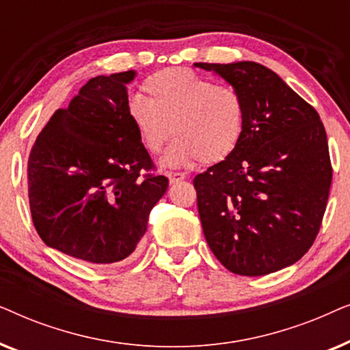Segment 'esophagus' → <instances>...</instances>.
Listing matches in <instances>:
<instances>
[{"label": "esophagus", "instance_id": "esophagus-1", "mask_svg": "<svg viewBox=\"0 0 350 350\" xmlns=\"http://www.w3.org/2000/svg\"><path fill=\"white\" fill-rule=\"evenodd\" d=\"M167 176H169L170 183H178V181L186 178V175L181 172H167Z\"/></svg>", "mask_w": 350, "mask_h": 350}]
</instances>
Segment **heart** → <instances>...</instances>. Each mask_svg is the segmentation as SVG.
<instances>
[{"mask_svg": "<svg viewBox=\"0 0 350 350\" xmlns=\"http://www.w3.org/2000/svg\"><path fill=\"white\" fill-rule=\"evenodd\" d=\"M143 97H131L127 118L138 142L150 154H159L174 135L164 164L194 161L217 164L228 159L245 132V100L236 88L215 84L188 68H167L151 75Z\"/></svg>", "mask_w": 350, "mask_h": 350, "instance_id": "heart-1", "label": "heart"}]
</instances>
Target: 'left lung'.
I'll list each match as a JSON object with an SVG mask.
<instances>
[{
    "instance_id": "8db88e82",
    "label": "left lung",
    "mask_w": 350,
    "mask_h": 350,
    "mask_svg": "<svg viewBox=\"0 0 350 350\" xmlns=\"http://www.w3.org/2000/svg\"><path fill=\"white\" fill-rule=\"evenodd\" d=\"M194 65L236 88L247 111L237 150L194 178L205 241L234 274L291 266L312 247L332 186L319 113L255 62Z\"/></svg>"
}]
</instances>
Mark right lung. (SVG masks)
Here are the masks:
<instances>
[{"mask_svg":"<svg viewBox=\"0 0 350 350\" xmlns=\"http://www.w3.org/2000/svg\"><path fill=\"white\" fill-rule=\"evenodd\" d=\"M135 71L97 76L57 109L28 157L33 224L46 245L94 265L135 252L169 180L154 170L127 118Z\"/></svg>","mask_w":350,"mask_h":350,"instance_id":"right-lung-1","label":"right lung"}]
</instances>
